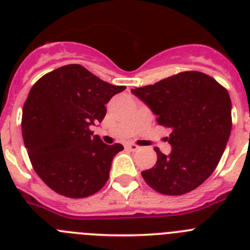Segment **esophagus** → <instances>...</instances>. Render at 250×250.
Wrapping results in <instances>:
<instances>
[{
    "mask_svg": "<svg viewBox=\"0 0 250 250\" xmlns=\"http://www.w3.org/2000/svg\"><path fill=\"white\" fill-rule=\"evenodd\" d=\"M126 147L127 149L131 150V151H138V150L140 149V146L136 144H134V143H129V144H126Z\"/></svg>",
    "mask_w": 250,
    "mask_h": 250,
    "instance_id": "34e87169",
    "label": "esophagus"
}]
</instances>
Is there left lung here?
Returning a JSON list of instances; mask_svg holds the SVG:
<instances>
[{
    "instance_id": "1",
    "label": "left lung",
    "mask_w": 250,
    "mask_h": 250,
    "mask_svg": "<svg viewBox=\"0 0 250 250\" xmlns=\"http://www.w3.org/2000/svg\"><path fill=\"white\" fill-rule=\"evenodd\" d=\"M170 127V155L154 147L156 164L141 171L146 184L164 195L194 190L213 174L231 130V101L224 86L199 71H184L154 85L132 89Z\"/></svg>"
}]
</instances>
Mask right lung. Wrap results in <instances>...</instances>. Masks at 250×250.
Segmentation results:
<instances>
[{
	"instance_id": "1",
	"label": "right lung",
	"mask_w": 250,
	"mask_h": 250,
	"mask_svg": "<svg viewBox=\"0 0 250 250\" xmlns=\"http://www.w3.org/2000/svg\"><path fill=\"white\" fill-rule=\"evenodd\" d=\"M125 86L105 83L83 66H61L31 87L22 110V136L32 167L50 189L80 199L109 179L121 144L106 145L90 130Z\"/></svg>"
}]
</instances>
